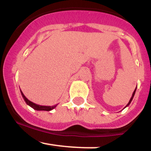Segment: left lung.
I'll return each mask as SVG.
<instances>
[{"instance_id": "1", "label": "left lung", "mask_w": 151, "mask_h": 151, "mask_svg": "<svg viewBox=\"0 0 151 151\" xmlns=\"http://www.w3.org/2000/svg\"><path fill=\"white\" fill-rule=\"evenodd\" d=\"M136 89H137V87H136V88H135V89H134V92H133V94H132V96L131 99H129V101L128 104H127V105H126V107H125V108H127V107H128L129 105H130V103H131V102H132V99H133V97H134V94H135V91H136Z\"/></svg>"}]
</instances>
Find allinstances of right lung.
<instances>
[{
    "instance_id": "right-lung-1",
    "label": "right lung",
    "mask_w": 151,
    "mask_h": 151,
    "mask_svg": "<svg viewBox=\"0 0 151 151\" xmlns=\"http://www.w3.org/2000/svg\"><path fill=\"white\" fill-rule=\"evenodd\" d=\"M20 91H21L22 96L23 99H24V100L25 101V102L27 103V105H28L29 106H30L31 108H32L34 110H45V111H50V110L54 109V108L57 106V105H58V104H57V105H52V106H45V105H37V104H35V103H34V102L29 101V99L24 95V94H23L22 91L21 90H20Z\"/></svg>"
}]
</instances>
